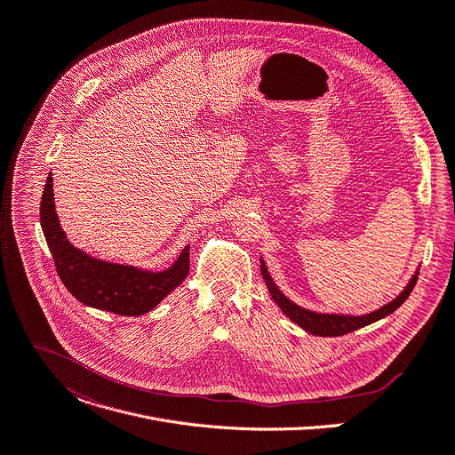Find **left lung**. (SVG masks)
<instances>
[{"label":"left lung","mask_w":455,"mask_h":455,"mask_svg":"<svg viewBox=\"0 0 455 455\" xmlns=\"http://www.w3.org/2000/svg\"><path fill=\"white\" fill-rule=\"evenodd\" d=\"M261 274H263V277L267 281V286H268L272 299L279 305V308L284 312V315H288V319H292L296 324L305 328L307 332H310L314 336H323V338L345 336V334L354 332V330H357L361 326H366L370 323H376V321L390 315L394 310H397L408 299L410 292L414 291V286L418 283V275H419V272H416L414 277H411L410 283L406 284L404 291L392 303L385 305L383 308H379L376 312L366 314V315H338V314H315L312 310L298 307L296 303H292L291 299H286L277 291V286L272 283L265 265H261Z\"/></svg>","instance_id":"left-lung-1"}]
</instances>
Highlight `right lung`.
<instances>
[{
  "label": "right lung",
  "mask_w": 455,
  "mask_h": 455,
  "mask_svg": "<svg viewBox=\"0 0 455 455\" xmlns=\"http://www.w3.org/2000/svg\"><path fill=\"white\" fill-rule=\"evenodd\" d=\"M52 178H47L41 196L39 220L60 279L67 291L84 305L114 312L117 315H141L157 307L190 270L188 246L178 261L163 272H147L134 267L100 261L74 249L60 227L54 209Z\"/></svg>",
  "instance_id": "right-lung-1"
}]
</instances>
